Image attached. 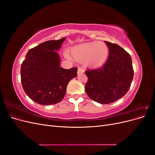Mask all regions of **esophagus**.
<instances>
[{
  "instance_id": "34e87169",
  "label": "esophagus",
  "mask_w": 155,
  "mask_h": 155,
  "mask_svg": "<svg viewBox=\"0 0 155 155\" xmlns=\"http://www.w3.org/2000/svg\"><path fill=\"white\" fill-rule=\"evenodd\" d=\"M84 73V69L81 67H79L78 68V74H81Z\"/></svg>"
}]
</instances>
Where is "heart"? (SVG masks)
Masks as SVG:
<instances>
[{
    "instance_id": "heart-1",
    "label": "heart",
    "mask_w": 155,
    "mask_h": 155,
    "mask_svg": "<svg viewBox=\"0 0 155 155\" xmlns=\"http://www.w3.org/2000/svg\"><path fill=\"white\" fill-rule=\"evenodd\" d=\"M109 49L103 42H91L75 46L72 50L73 57L79 61L85 60L87 65L98 67L106 61Z\"/></svg>"
}]
</instances>
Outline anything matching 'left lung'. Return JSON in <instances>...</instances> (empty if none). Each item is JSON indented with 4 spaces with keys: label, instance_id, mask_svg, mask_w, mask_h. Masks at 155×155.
I'll list each match as a JSON object with an SVG mask.
<instances>
[{
    "label": "left lung",
    "instance_id": "left-lung-1",
    "mask_svg": "<svg viewBox=\"0 0 155 155\" xmlns=\"http://www.w3.org/2000/svg\"><path fill=\"white\" fill-rule=\"evenodd\" d=\"M109 58L102 67L88 69L85 91L88 96L101 104H109L122 97L132 83L134 70L130 54L119 45L105 41Z\"/></svg>",
    "mask_w": 155,
    "mask_h": 155
}]
</instances>
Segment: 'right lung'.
Masks as SVG:
<instances>
[{
    "mask_svg": "<svg viewBox=\"0 0 155 155\" xmlns=\"http://www.w3.org/2000/svg\"><path fill=\"white\" fill-rule=\"evenodd\" d=\"M64 40L48 41L30 49L21 64L22 88L37 104L48 105L61 101L68 82L77 76L78 68L60 67V57L56 51Z\"/></svg>",
    "mask_w": 155,
    "mask_h": 155,
    "instance_id": "1",
    "label": "right lung"
}]
</instances>
